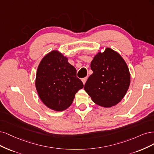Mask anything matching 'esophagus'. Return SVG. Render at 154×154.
<instances>
[{
    "mask_svg": "<svg viewBox=\"0 0 154 154\" xmlns=\"http://www.w3.org/2000/svg\"><path fill=\"white\" fill-rule=\"evenodd\" d=\"M87 77H85V78H83L82 79V82H83V84H85V83H86V81H87Z\"/></svg>",
    "mask_w": 154,
    "mask_h": 154,
    "instance_id": "obj_1",
    "label": "esophagus"
}]
</instances>
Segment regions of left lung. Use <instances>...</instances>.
<instances>
[{
    "label": "left lung",
    "instance_id": "obj_1",
    "mask_svg": "<svg viewBox=\"0 0 154 154\" xmlns=\"http://www.w3.org/2000/svg\"><path fill=\"white\" fill-rule=\"evenodd\" d=\"M91 68L93 73L88 79L84 90L98 106H116L125 95L131 83L125 61L117 52L106 48L95 56Z\"/></svg>",
    "mask_w": 154,
    "mask_h": 154
}]
</instances>
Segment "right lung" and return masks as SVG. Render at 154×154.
Returning <instances> with one entry per match:
<instances>
[{
	"mask_svg": "<svg viewBox=\"0 0 154 154\" xmlns=\"http://www.w3.org/2000/svg\"><path fill=\"white\" fill-rule=\"evenodd\" d=\"M76 72L60 52L53 51L44 56L37 69L35 85L45 105L56 111L70 106L76 93L84 86Z\"/></svg>",
	"mask_w": 154,
	"mask_h": 154,
	"instance_id": "obj_1",
	"label": "right lung"
}]
</instances>
